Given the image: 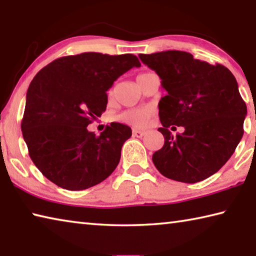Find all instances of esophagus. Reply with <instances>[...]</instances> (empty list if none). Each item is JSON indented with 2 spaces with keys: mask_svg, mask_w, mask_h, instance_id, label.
Wrapping results in <instances>:
<instances>
[{
  "mask_svg": "<svg viewBox=\"0 0 256 256\" xmlns=\"http://www.w3.org/2000/svg\"><path fill=\"white\" fill-rule=\"evenodd\" d=\"M144 134H146L144 131H140V130H133V136H136V138L144 136Z\"/></svg>",
  "mask_w": 256,
  "mask_h": 256,
  "instance_id": "obj_1",
  "label": "esophagus"
}]
</instances>
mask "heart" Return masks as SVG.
<instances>
[{
  "label": "heart",
  "mask_w": 256,
  "mask_h": 256,
  "mask_svg": "<svg viewBox=\"0 0 256 256\" xmlns=\"http://www.w3.org/2000/svg\"><path fill=\"white\" fill-rule=\"evenodd\" d=\"M151 115H152V108L151 107H138L125 110L123 114H120V120L133 125V126L146 128L149 123Z\"/></svg>",
  "instance_id": "obj_1"
}]
</instances>
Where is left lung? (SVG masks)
Wrapping results in <instances>:
<instances>
[{
    "label": "left lung",
    "instance_id": "8db88e82",
    "mask_svg": "<svg viewBox=\"0 0 256 256\" xmlns=\"http://www.w3.org/2000/svg\"><path fill=\"white\" fill-rule=\"evenodd\" d=\"M138 58L160 76L167 94L159 102L164 138L152 162L167 178L198 183L218 172L235 151L244 134L246 104L232 73L192 54L166 50ZM183 126L171 136L169 128Z\"/></svg>",
    "mask_w": 256,
    "mask_h": 256
}]
</instances>
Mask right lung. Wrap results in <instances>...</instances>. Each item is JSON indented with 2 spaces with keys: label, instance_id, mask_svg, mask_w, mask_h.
Here are the masks:
<instances>
[{
  "label": "right lung",
  "instance_id": "1",
  "mask_svg": "<svg viewBox=\"0 0 256 256\" xmlns=\"http://www.w3.org/2000/svg\"><path fill=\"white\" fill-rule=\"evenodd\" d=\"M140 66L132 54L88 52L56 58L34 76L21 131L30 158L47 180L81 190L115 170L131 128L112 123L96 136L86 126L106 110V92L114 81Z\"/></svg>",
  "mask_w": 256,
  "mask_h": 256
}]
</instances>
